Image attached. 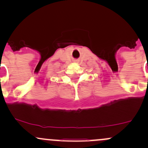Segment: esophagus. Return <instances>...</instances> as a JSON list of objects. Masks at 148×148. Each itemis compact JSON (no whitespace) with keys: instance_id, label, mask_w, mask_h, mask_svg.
I'll list each match as a JSON object with an SVG mask.
<instances>
[{"instance_id":"esophagus-1","label":"esophagus","mask_w":148,"mask_h":148,"mask_svg":"<svg viewBox=\"0 0 148 148\" xmlns=\"http://www.w3.org/2000/svg\"><path fill=\"white\" fill-rule=\"evenodd\" d=\"M74 62H75V63H77V62H78V61H77V60H75V61H74Z\"/></svg>"}]
</instances>
